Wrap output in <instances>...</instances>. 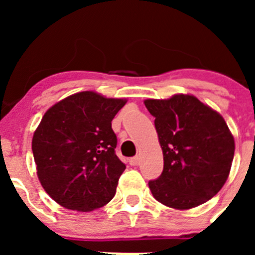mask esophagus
<instances>
[{
  "instance_id": "obj_1",
  "label": "esophagus",
  "mask_w": 255,
  "mask_h": 255,
  "mask_svg": "<svg viewBox=\"0 0 255 255\" xmlns=\"http://www.w3.org/2000/svg\"><path fill=\"white\" fill-rule=\"evenodd\" d=\"M129 163L131 164V166H136V164H139V157H132V158H130Z\"/></svg>"
}]
</instances>
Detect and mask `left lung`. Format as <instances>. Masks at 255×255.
<instances>
[{
	"instance_id": "8db88e82",
	"label": "left lung",
	"mask_w": 255,
	"mask_h": 255,
	"mask_svg": "<svg viewBox=\"0 0 255 255\" xmlns=\"http://www.w3.org/2000/svg\"><path fill=\"white\" fill-rule=\"evenodd\" d=\"M163 152V171L148 182L159 203L190 209L206 203L225 185L235 141L217 111L190 94L145 100Z\"/></svg>"
}]
</instances>
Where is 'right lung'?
Instances as JSON below:
<instances>
[{"mask_svg":"<svg viewBox=\"0 0 255 255\" xmlns=\"http://www.w3.org/2000/svg\"><path fill=\"white\" fill-rule=\"evenodd\" d=\"M123 98L80 92L52 106L33 135L31 149L40 184L67 209L91 212L115 197L126 166L115 154L111 121Z\"/></svg>","mask_w":255,"mask_h":255,"instance_id":"add662e5","label":"right lung"}]
</instances>
